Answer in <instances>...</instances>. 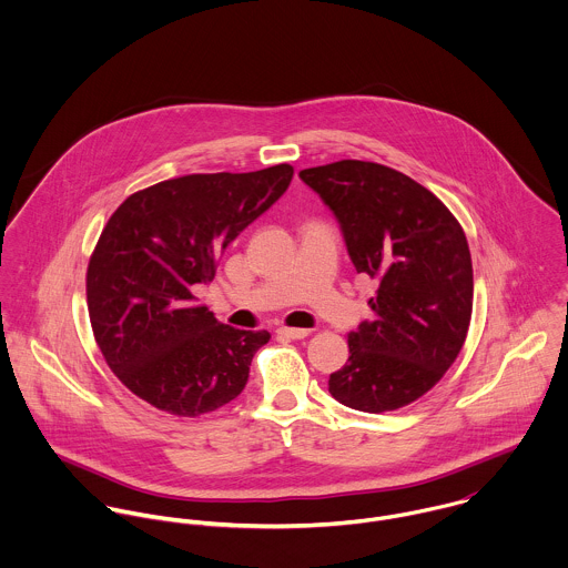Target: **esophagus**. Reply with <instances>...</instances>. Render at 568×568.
<instances>
[{"label": "esophagus", "instance_id": "obj_1", "mask_svg": "<svg viewBox=\"0 0 568 568\" xmlns=\"http://www.w3.org/2000/svg\"><path fill=\"white\" fill-rule=\"evenodd\" d=\"M277 334H280V336H286V338H306V336L311 334V329H306V327H288V325H284V327H280V329H277Z\"/></svg>", "mask_w": 568, "mask_h": 568}]
</instances>
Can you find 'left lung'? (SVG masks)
Listing matches in <instances>:
<instances>
[{
  "mask_svg": "<svg viewBox=\"0 0 568 568\" xmlns=\"http://www.w3.org/2000/svg\"><path fill=\"white\" fill-rule=\"evenodd\" d=\"M341 223L358 273L376 280L374 320L347 334L327 381L341 405L385 413L430 392L459 356L473 317V257L453 212L383 163L341 160L300 172Z\"/></svg>",
  "mask_w": 568,
  "mask_h": 568,
  "instance_id": "left-lung-1",
  "label": "left lung"
}]
</instances>
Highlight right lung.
<instances>
[{
  "mask_svg": "<svg viewBox=\"0 0 568 568\" xmlns=\"http://www.w3.org/2000/svg\"><path fill=\"white\" fill-rule=\"evenodd\" d=\"M293 165L185 174L131 194L87 266L93 338L118 381L144 403L199 417L241 396L266 329H236L199 306L194 284L288 187Z\"/></svg>",
  "mask_w": 568,
  "mask_h": 568,
  "instance_id": "add662e5",
  "label": "right lung"
}]
</instances>
